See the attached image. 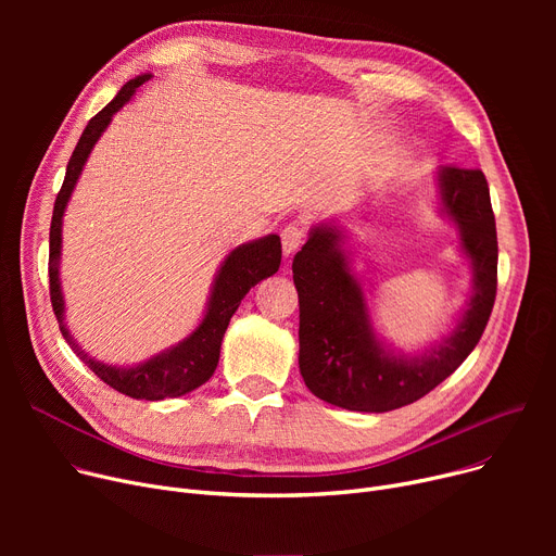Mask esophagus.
Instances as JSON below:
<instances>
[{"label": "esophagus", "mask_w": 556, "mask_h": 556, "mask_svg": "<svg viewBox=\"0 0 556 556\" xmlns=\"http://www.w3.org/2000/svg\"><path fill=\"white\" fill-rule=\"evenodd\" d=\"M304 227L300 223H290L281 229V250H283V256H293L302 243H304Z\"/></svg>", "instance_id": "obj_1"}]
</instances>
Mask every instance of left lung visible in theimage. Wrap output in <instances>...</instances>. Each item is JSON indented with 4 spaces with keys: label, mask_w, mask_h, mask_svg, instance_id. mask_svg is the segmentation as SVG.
I'll return each mask as SVG.
<instances>
[{
    "label": "left lung",
    "mask_w": 556,
    "mask_h": 556,
    "mask_svg": "<svg viewBox=\"0 0 556 556\" xmlns=\"http://www.w3.org/2000/svg\"><path fill=\"white\" fill-rule=\"evenodd\" d=\"M437 204L469 258L471 295L455 327L419 354L399 352L374 329L344 227L338 220L311 227L293 258V281L300 295V371L317 399L354 413L396 410L434 390L476 349L498 283V239L484 173L440 166Z\"/></svg>",
    "instance_id": "left-lung-1"
}]
</instances>
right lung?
<instances>
[{
  "label": "right lung",
  "instance_id": "obj_1",
  "mask_svg": "<svg viewBox=\"0 0 556 556\" xmlns=\"http://www.w3.org/2000/svg\"><path fill=\"white\" fill-rule=\"evenodd\" d=\"M151 74H141L132 80H128L116 97L90 119L85 126L76 149L70 157L65 182L58 191L53 216H51V229H49V293H51V306L61 327L63 338L72 346V352L90 367L103 383L114 388L132 399L143 401H162V399H175L182 396L202 383H207L212 374L216 371L218 358H220V342L227 331V325L231 315L237 313L241 300L250 293L258 281L273 277L279 270L281 263V239L277 233H268L256 241L243 243L233 248L220 268L216 270L212 293L204 306V315L200 325L178 344H173L164 352L151 356L149 361L137 365H105L90 354L83 352V346L74 340V336L67 329L65 323V295L61 286V252H63V216L67 210V202L76 189V182L83 173V166L90 157L94 143L101 139L105 128L110 126L112 116L119 112L137 92Z\"/></svg>",
  "mask_w": 556,
  "mask_h": 556
}]
</instances>
